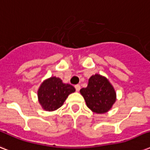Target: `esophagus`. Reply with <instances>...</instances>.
Instances as JSON below:
<instances>
[{
    "label": "esophagus",
    "mask_w": 150,
    "mask_h": 150,
    "mask_svg": "<svg viewBox=\"0 0 150 150\" xmlns=\"http://www.w3.org/2000/svg\"><path fill=\"white\" fill-rule=\"evenodd\" d=\"M75 88L76 89V91L79 92L80 90V89H81V86H80V85H75Z\"/></svg>",
    "instance_id": "esophagus-1"
}]
</instances>
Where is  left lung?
<instances>
[{
    "instance_id": "8db88e82",
    "label": "left lung",
    "mask_w": 150,
    "mask_h": 150,
    "mask_svg": "<svg viewBox=\"0 0 150 150\" xmlns=\"http://www.w3.org/2000/svg\"><path fill=\"white\" fill-rule=\"evenodd\" d=\"M87 107L96 114H104L116 101V93L107 78L96 74L89 78L86 88L80 89Z\"/></svg>"
}]
</instances>
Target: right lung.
<instances>
[{
	"mask_svg": "<svg viewBox=\"0 0 150 150\" xmlns=\"http://www.w3.org/2000/svg\"><path fill=\"white\" fill-rule=\"evenodd\" d=\"M75 91L71 85L64 83L59 78L50 77L43 81L39 88V103L43 109L53 111L61 107L68 95Z\"/></svg>",
	"mask_w": 150,
	"mask_h": 150,
	"instance_id": "add662e5",
	"label": "right lung"
}]
</instances>
